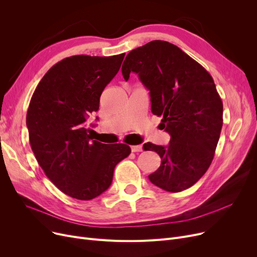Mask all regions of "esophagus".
<instances>
[{"mask_svg": "<svg viewBox=\"0 0 257 257\" xmlns=\"http://www.w3.org/2000/svg\"><path fill=\"white\" fill-rule=\"evenodd\" d=\"M131 151L132 152H142L143 151V147L141 145L139 146H131Z\"/></svg>", "mask_w": 257, "mask_h": 257, "instance_id": "1", "label": "esophagus"}]
</instances>
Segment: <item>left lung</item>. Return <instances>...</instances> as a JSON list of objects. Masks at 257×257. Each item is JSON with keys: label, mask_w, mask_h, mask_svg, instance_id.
Here are the masks:
<instances>
[{"label": "left lung", "mask_w": 257, "mask_h": 257, "mask_svg": "<svg viewBox=\"0 0 257 257\" xmlns=\"http://www.w3.org/2000/svg\"><path fill=\"white\" fill-rule=\"evenodd\" d=\"M130 73L138 74L150 90L151 111L163 117L159 127L171 136L168 146L143 147L161 158L149 179L167 192L186 190L209 168L220 139L223 103L213 79L181 49L164 40L132 50L121 66L126 81Z\"/></svg>", "instance_id": "1"}]
</instances>
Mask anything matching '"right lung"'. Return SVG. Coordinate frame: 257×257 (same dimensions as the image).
<instances>
[{
    "instance_id": "right-lung-1",
    "label": "right lung",
    "mask_w": 257,
    "mask_h": 257,
    "mask_svg": "<svg viewBox=\"0 0 257 257\" xmlns=\"http://www.w3.org/2000/svg\"><path fill=\"white\" fill-rule=\"evenodd\" d=\"M124 57L125 53L64 58L47 72L31 98L26 121L32 151L47 177L72 198L103 194L115 166L131 153L127 145L93 141L87 128Z\"/></svg>"
}]
</instances>
